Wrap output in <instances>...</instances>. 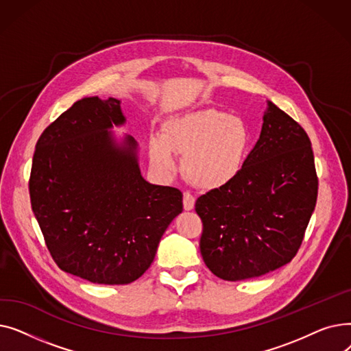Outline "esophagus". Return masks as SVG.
Returning a JSON list of instances; mask_svg holds the SVG:
<instances>
[{"label":"esophagus","instance_id":"1","mask_svg":"<svg viewBox=\"0 0 351 351\" xmlns=\"http://www.w3.org/2000/svg\"><path fill=\"white\" fill-rule=\"evenodd\" d=\"M183 208L185 210H192L195 208V196L191 192H183Z\"/></svg>","mask_w":351,"mask_h":351}]
</instances>
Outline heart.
<instances>
[{"mask_svg":"<svg viewBox=\"0 0 351 351\" xmlns=\"http://www.w3.org/2000/svg\"><path fill=\"white\" fill-rule=\"evenodd\" d=\"M252 145L247 123L223 110L202 109L172 118L163 126V138L149 142L152 163L162 172H173L175 154L183 155V173L195 186L216 189L233 180L245 166Z\"/></svg>","mask_w":351,"mask_h":351,"instance_id":"1","label":"heart"}]
</instances>
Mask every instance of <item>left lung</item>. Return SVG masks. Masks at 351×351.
<instances>
[{
	"label": "left lung",
	"mask_w": 351,
	"mask_h": 351,
	"mask_svg": "<svg viewBox=\"0 0 351 351\" xmlns=\"http://www.w3.org/2000/svg\"><path fill=\"white\" fill-rule=\"evenodd\" d=\"M319 178L304 129L269 102L259 141L226 185L197 197L200 253L217 278L237 282L287 265L316 208Z\"/></svg>",
	"instance_id": "8db88e82"
}]
</instances>
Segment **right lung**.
Here are the masks:
<instances>
[{
	"label": "right lung",
	"instance_id": "1",
	"mask_svg": "<svg viewBox=\"0 0 351 351\" xmlns=\"http://www.w3.org/2000/svg\"><path fill=\"white\" fill-rule=\"evenodd\" d=\"M121 101H77L41 134L29 175L32 212L53 262L98 285L132 283L152 265L182 192L146 182L136 142L115 143Z\"/></svg>",
	"mask_w": 351,
	"mask_h": 351
}]
</instances>
